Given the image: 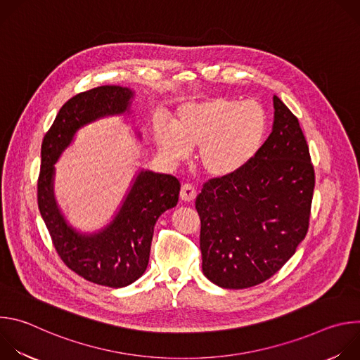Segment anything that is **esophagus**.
Listing matches in <instances>:
<instances>
[{"label":"esophagus","mask_w":360,"mask_h":360,"mask_svg":"<svg viewBox=\"0 0 360 360\" xmlns=\"http://www.w3.org/2000/svg\"><path fill=\"white\" fill-rule=\"evenodd\" d=\"M179 196L184 202H192L196 198V189L191 184H184Z\"/></svg>","instance_id":"34e87169"}]
</instances>
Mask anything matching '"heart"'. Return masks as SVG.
<instances>
[{
    "label": "heart",
    "instance_id": "b5f03b06",
    "mask_svg": "<svg viewBox=\"0 0 360 360\" xmlns=\"http://www.w3.org/2000/svg\"><path fill=\"white\" fill-rule=\"evenodd\" d=\"M266 134V114L255 101L214 96L182 105L171 121L153 125V139L169 162H181L198 148L200 169L226 178L243 169L259 152Z\"/></svg>",
    "mask_w": 360,
    "mask_h": 360
}]
</instances>
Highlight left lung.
Returning a JSON list of instances; mask_svg holds the SVG:
<instances>
[{
	"label": "left lung",
	"instance_id": "left-lung-1",
	"mask_svg": "<svg viewBox=\"0 0 360 360\" xmlns=\"http://www.w3.org/2000/svg\"><path fill=\"white\" fill-rule=\"evenodd\" d=\"M274 125L256 157L239 172L205 182L200 218L202 272L225 289L274 276L309 228L315 171L297 118L274 95Z\"/></svg>",
	"mask_w": 360,
	"mask_h": 360
}]
</instances>
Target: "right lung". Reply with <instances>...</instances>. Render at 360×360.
Masks as SVG:
<instances>
[{
    "instance_id": "add662e5",
    "label": "right lung",
    "mask_w": 360,
    "mask_h": 360,
    "mask_svg": "<svg viewBox=\"0 0 360 360\" xmlns=\"http://www.w3.org/2000/svg\"><path fill=\"white\" fill-rule=\"evenodd\" d=\"M134 91L104 85L68 99L41 146L38 208L63 262L84 279L124 288L143 275L149 261L153 226L176 207L181 184L167 174L141 169L114 219L98 232L81 233L68 224L54 195L56 162L82 127L105 117L129 114Z\"/></svg>"
}]
</instances>
